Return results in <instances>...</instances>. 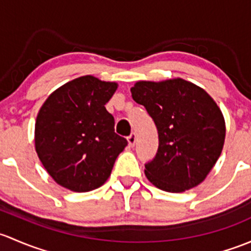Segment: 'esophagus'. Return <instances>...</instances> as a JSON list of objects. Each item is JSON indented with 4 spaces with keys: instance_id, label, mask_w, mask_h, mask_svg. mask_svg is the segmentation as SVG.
Here are the masks:
<instances>
[{
    "instance_id": "esophagus-1",
    "label": "esophagus",
    "mask_w": 251,
    "mask_h": 251,
    "mask_svg": "<svg viewBox=\"0 0 251 251\" xmlns=\"http://www.w3.org/2000/svg\"><path fill=\"white\" fill-rule=\"evenodd\" d=\"M135 141H136V135H135V133H131L130 135L128 136V144H129V146L133 147L134 145H135Z\"/></svg>"
}]
</instances>
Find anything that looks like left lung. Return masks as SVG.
Listing matches in <instances>:
<instances>
[{
    "instance_id": "obj_1",
    "label": "left lung",
    "mask_w": 251,
    "mask_h": 251,
    "mask_svg": "<svg viewBox=\"0 0 251 251\" xmlns=\"http://www.w3.org/2000/svg\"><path fill=\"white\" fill-rule=\"evenodd\" d=\"M158 130V151L145 164L147 180L167 192H183L204 181L220 157L226 125L213 98L180 78L139 81L130 88Z\"/></svg>"
}]
</instances>
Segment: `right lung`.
Instances as JSON below:
<instances>
[{
	"instance_id": "add662e5",
	"label": "right lung",
	"mask_w": 251,
	"mask_h": 251,
	"mask_svg": "<svg viewBox=\"0 0 251 251\" xmlns=\"http://www.w3.org/2000/svg\"><path fill=\"white\" fill-rule=\"evenodd\" d=\"M116 82L87 75L54 90L37 113L35 150L58 185L88 192L106 182L126 140L115 133L106 102Z\"/></svg>"
}]
</instances>
